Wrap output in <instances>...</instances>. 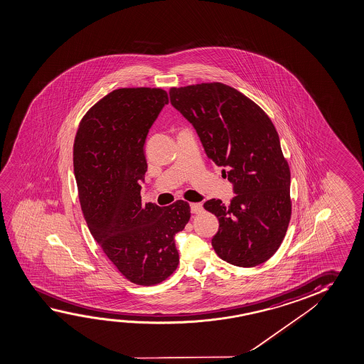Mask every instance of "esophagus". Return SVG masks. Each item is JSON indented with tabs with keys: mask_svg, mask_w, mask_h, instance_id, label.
I'll return each instance as SVG.
<instances>
[{
	"mask_svg": "<svg viewBox=\"0 0 364 364\" xmlns=\"http://www.w3.org/2000/svg\"><path fill=\"white\" fill-rule=\"evenodd\" d=\"M191 211H192V214H201L202 210V203H191Z\"/></svg>",
	"mask_w": 364,
	"mask_h": 364,
	"instance_id": "obj_1",
	"label": "esophagus"
}]
</instances>
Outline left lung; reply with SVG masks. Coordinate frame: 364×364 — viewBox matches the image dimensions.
Returning a JSON list of instances; mask_svg holds the SVG:
<instances>
[{"mask_svg": "<svg viewBox=\"0 0 364 364\" xmlns=\"http://www.w3.org/2000/svg\"><path fill=\"white\" fill-rule=\"evenodd\" d=\"M169 97L237 193L228 206L216 198L203 203L219 220L215 252L232 266H259L282 244L292 214L291 172L276 127L254 101L220 82L172 87Z\"/></svg>", "mask_w": 364, "mask_h": 364, "instance_id": "8db88e82", "label": "left lung"}]
</instances>
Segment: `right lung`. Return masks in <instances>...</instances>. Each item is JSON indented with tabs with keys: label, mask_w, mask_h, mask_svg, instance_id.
I'll use <instances>...</instances> for the list:
<instances>
[{
	"label": "right lung",
	"mask_w": 364,
	"mask_h": 364,
	"mask_svg": "<svg viewBox=\"0 0 364 364\" xmlns=\"http://www.w3.org/2000/svg\"><path fill=\"white\" fill-rule=\"evenodd\" d=\"M168 104L159 87L117 88L82 117L73 144L81 210L105 255L127 281L154 286L179 263L174 235L190 221L183 200L161 208L141 202L145 139Z\"/></svg>",
	"instance_id": "add662e5"
}]
</instances>
